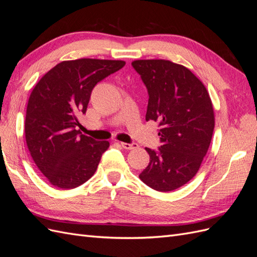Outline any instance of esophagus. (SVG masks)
<instances>
[{
    "instance_id": "34e87169",
    "label": "esophagus",
    "mask_w": 257,
    "mask_h": 257,
    "mask_svg": "<svg viewBox=\"0 0 257 257\" xmlns=\"http://www.w3.org/2000/svg\"><path fill=\"white\" fill-rule=\"evenodd\" d=\"M120 145H121L122 148H124V149H126V150H133V149H136V148L138 147V145L135 144V143H132V144L120 143Z\"/></svg>"
}]
</instances>
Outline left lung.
<instances>
[{"label": "left lung", "mask_w": 257, "mask_h": 257, "mask_svg": "<svg viewBox=\"0 0 257 257\" xmlns=\"http://www.w3.org/2000/svg\"><path fill=\"white\" fill-rule=\"evenodd\" d=\"M132 66L145 83L146 121L159 123L161 147L146 148L150 163L139 178L159 192L189 182L207 154L214 128L211 99L190 69L167 60H137Z\"/></svg>", "instance_id": "left-lung-1"}]
</instances>
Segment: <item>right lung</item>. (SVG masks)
I'll return each mask as SVG.
<instances>
[{
	"mask_svg": "<svg viewBox=\"0 0 257 257\" xmlns=\"http://www.w3.org/2000/svg\"><path fill=\"white\" fill-rule=\"evenodd\" d=\"M124 61H63L45 74L31 93L26 115V141L33 161L48 181L74 189L94 175L109 147L81 134L78 116L85 113L97 82L118 72Z\"/></svg>",
	"mask_w": 257,
	"mask_h": 257,
	"instance_id": "1",
	"label": "right lung"
}]
</instances>
